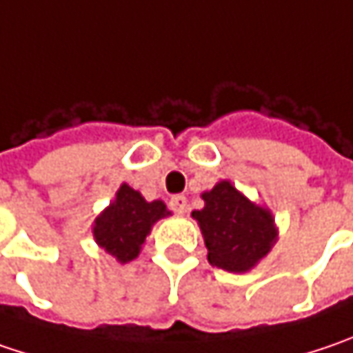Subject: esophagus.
<instances>
[{
	"label": "esophagus",
	"mask_w": 353,
	"mask_h": 353,
	"mask_svg": "<svg viewBox=\"0 0 353 353\" xmlns=\"http://www.w3.org/2000/svg\"><path fill=\"white\" fill-rule=\"evenodd\" d=\"M170 205H172V210L179 214V216H183L185 212H188V197L185 196H174L170 199Z\"/></svg>",
	"instance_id": "esophagus-1"
}]
</instances>
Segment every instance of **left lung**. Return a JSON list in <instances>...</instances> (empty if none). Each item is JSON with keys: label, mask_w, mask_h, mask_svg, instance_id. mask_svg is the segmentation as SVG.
<instances>
[{"label": "left lung", "mask_w": 353, "mask_h": 353, "mask_svg": "<svg viewBox=\"0 0 353 353\" xmlns=\"http://www.w3.org/2000/svg\"><path fill=\"white\" fill-rule=\"evenodd\" d=\"M203 208L192 212L208 261L230 274H245L265 258L278 241V225L270 208L252 201L230 179L201 194Z\"/></svg>", "instance_id": "1"}]
</instances>
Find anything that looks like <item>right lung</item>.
Masks as SVG:
<instances>
[{"label": "right lung", "mask_w": 353, "mask_h": 353, "mask_svg": "<svg viewBox=\"0 0 353 353\" xmlns=\"http://www.w3.org/2000/svg\"><path fill=\"white\" fill-rule=\"evenodd\" d=\"M168 216L172 212L161 199L148 201L132 185L121 183L110 205L92 223L94 241L117 263H130L139 256L152 228Z\"/></svg>", "instance_id": "obj_1"}]
</instances>
